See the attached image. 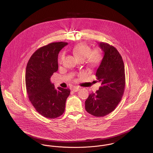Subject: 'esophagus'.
Masks as SVG:
<instances>
[{
    "instance_id": "obj_1",
    "label": "esophagus",
    "mask_w": 153,
    "mask_h": 153,
    "mask_svg": "<svg viewBox=\"0 0 153 153\" xmlns=\"http://www.w3.org/2000/svg\"><path fill=\"white\" fill-rule=\"evenodd\" d=\"M79 89H80V88L76 87H74L72 89V91H73L74 92H77V91H78Z\"/></svg>"
}]
</instances>
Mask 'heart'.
I'll return each mask as SVG.
<instances>
[{"label": "heart", "mask_w": 153, "mask_h": 153, "mask_svg": "<svg viewBox=\"0 0 153 153\" xmlns=\"http://www.w3.org/2000/svg\"><path fill=\"white\" fill-rule=\"evenodd\" d=\"M74 56L79 61H84L86 59L88 65L89 66H95L100 64L102 59V53L99 49H95L91 51V48L86 44H79L75 45L72 49ZM64 59L62 53L59 58V62H62Z\"/></svg>", "instance_id": "obj_1"}]
</instances>
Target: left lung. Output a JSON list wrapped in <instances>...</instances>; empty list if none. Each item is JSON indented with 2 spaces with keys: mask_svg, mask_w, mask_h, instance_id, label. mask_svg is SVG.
<instances>
[{
  "mask_svg": "<svg viewBox=\"0 0 153 153\" xmlns=\"http://www.w3.org/2000/svg\"><path fill=\"white\" fill-rule=\"evenodd\" d=\"M104 57L96 76L101 82L99 89L89 94L85 101V109L95 117H104L112 112L121 101L126 86L125 68L117 49L105 42L99 43Z\"/></svg>",
  "mask_w": 153,
  "mask_h": 153,
  "instance_id": "obj_1",
  "label": "left lung"
}]
</instances>
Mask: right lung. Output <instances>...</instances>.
<instances>
[{"mask_svg": "<svg viewBox=\"0 0 153 153\" xmlns=\"http://www.w3.org/2000/svg\"><path fill=\"white\" fill-rule=\"evenodd\" d=\"M67 42H52L37 49L26 69L25 84L28 98L39 114L47 118L59 117L65 111L70 89H56L51 77L58 69V56Z\"/></svg>", "mask_w": 153, "mask_h": 153, "instance_id": "1", "label": "right lung"}]
</instances>
